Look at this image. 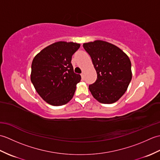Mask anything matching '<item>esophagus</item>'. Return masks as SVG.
Here are the masks:
<instances>
[{"label":"esophagus","instance_id":"34e87169","mask_svg":"<svg viewBox=\"0 0 160 160\" xmlns=\"http://www.w3.org/2000/svg\"><path fill=\"white\" fill-rule=\"evenodd\" d=\"M81 77H82V79L84 80V73H81Z\"/></svg>","mask_w":160,"mask_h":160}]
</instances>
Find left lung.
Wrapping results in <instances>:
<instances>
[{
  "label": "left lung",
  "mask_w": 160,
  "mask_h": 160,
  "mask_svg": "<svg viewBox=\"0 0 160 160\" xmlns=\"http://www.w3.org/2000/svg\"><path fill=\"white\" fill-rule=\"evenodd\" d=\"M83 47L97 72L96 81L89 86L92 96L103 104L118 101L132 78L129 58L119 47L102 40L84 43Z\"/></svg>",
  "instance_id": "8db88e82"
}]
</instances>
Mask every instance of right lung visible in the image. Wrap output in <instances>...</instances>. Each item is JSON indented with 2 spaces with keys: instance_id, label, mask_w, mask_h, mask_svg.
<instances>
[{
  "instance_id": "1",
  "label": "right lung",
  "mask_w": 160,
  "mask_h": 160,
  "mask_svg": "<svg viewBox=\"0 0 160 160\" xmlns=\"http://www.w3.org/2000/svg\"><path fill=\"white\" fill-rule=\"evenodd\" d=\"M80 47V44L72 42H57L45 47L33 58L31 81L47 103L61 106L72 99L81 76L74 73L71 62Z\"/></svg>"
}]
</instances>
